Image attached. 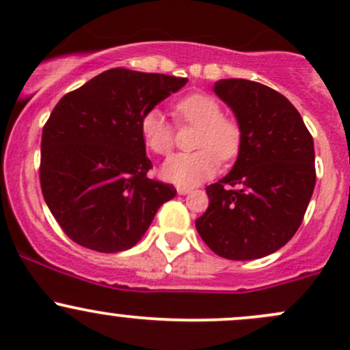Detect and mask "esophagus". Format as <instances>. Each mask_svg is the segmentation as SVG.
Here are the masks:
<instances>
[{
    "mask_svg": "<svg viewBox=\"0 0 350 350\" xmlns=\"http://www.w3.org/2000/svg\"><path fill=\"white\" fill-rule=\"evenodd\" d=\"M176 191H178L180 195H187V193H190L191 189L190 187H176Z\"/></svg>",
    "mask_w": 350,
    "mask_h": 350,
    "instance_id": "obj_1",
    "label": "esophagus"
}]
</instances>
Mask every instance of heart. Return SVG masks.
Returning <instances> with one entry per match:
<instances>
[{"label":"heart","mask_w":350,"mask_h":350,"mask_svg":"<svg viewBox=\"0 0 350 350\" xmlns=\"http://www.w3.org/2000/svg\"><path fill=\"white\" fill-rule=\"evenodd\" d=\"M174 115L182 125L197 126L195 152L176 153L160 168L161 178L180 187H191L219 172L220 159L232 160L242 145V130L235 120L221 115V107L213 96L191 93L174 103ZM140 133L146 148L155 155H168L174 148V129L160 110L142 116Z\"/></svg>","instance_id":"heart-1"}]
</instances>
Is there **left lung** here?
Segmentation results:
<instances>
[{"instance_id":"8db88e82","label":"left lung","mask_w":350,"mask_h":350,"mask_svg":"<svg viewBox=\"0 0 350 350\" xmlns=\"http://www.w3.org/2000/svg\"><path fill=\"white\" fill-rule=\"evenodd\" d=\"M213 92L232 108L242 145L230 174L206 187L195 220L202 240L228 260L273 254L302 224L315 187L314 140L284 95L250 80H220Z\"/></svg>"}]
</instances>
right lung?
I'll use <instances>...</instances> for the list:
<instances>
[{
	"label": "right lung",
	"instance_id": "add662e5",
	"mask_svg": "<svg viewBox=\"0 0 350 350\" xmlns=\"http://www.w3.org/2000/svg\"><path fill=\"white\" fill-rule=\"evenodd\" d=\"M187 78L113 68L66 93L41 135L40 183L59 227L78 245L105 254L131 249L157 210L175 197L146 176L142 116Z\"/></svg>",
	"mask_w": 350,
	"mask_h": 350
}]
</instances>
